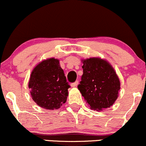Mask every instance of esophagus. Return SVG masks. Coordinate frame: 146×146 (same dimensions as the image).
<instances>
[{"mask_svg": "<svg viewBox=\"0 0 146 146\" xmlns=\"http://www.w3.org/2000/svg\"><path fill=\"white\" fill-rule=\"evenodd\" d=\"M78 85V81L77 80V81H76V82H73V83L70 84V86H71L72 87H77Z\"/></svg>", "mask_w": 146, "mask_h": 146, "instance_id": "obj_1", "label": "esophagus"}]
</instances>
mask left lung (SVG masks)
Wrapping results in <instances>:
<instances>
[{
  "label": "left lung",
  "instance_id": "8db88e82",
  "mask_svg": "<svg viewBox=\"0 0 146 146\" xmlns=\"http://www.w3.org/2000/svg\"><path fill=\"white\" fill-rule=\"evenodd\" d=\"M83 74L78 86L82 96L92 108H109L117 98L120 89L119 78L113 67L99 58L83 61Z\"/></svg>",
  "mask_w": 146,
  "mask_h": 146
}]
</instances>
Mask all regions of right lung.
I'll use <instances>...</instances> for the list:
<instances>
[{
  "instance_id": "add662e5",
  "label": "right lung",
  "mask_w": 146,
  "mask_h": 146,
  "mask_svg": "<svg viewBox=\"0 0 146 146\" xmlns=\"http://www.w3.org/2000/svg\"><path fill=\"white\" fill-rule=\"evenodd\" d=\"M31 95L39 106L58 109L66 101L70 87L58 59H47L32 71L29 82Z\"/></svg>"
}]
</instances>
